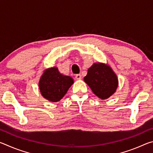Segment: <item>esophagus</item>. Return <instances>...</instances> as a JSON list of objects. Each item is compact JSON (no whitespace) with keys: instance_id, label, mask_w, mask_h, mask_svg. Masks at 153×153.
I'll use <instances>...</instances> for the list:
<instances>
[{"instance_id":"1","label":"esophagus","mask_w":153,"mask_h":153,"mask_svg":"<svg viewBox=\"0 0 153 153\" xmlns=\"http://www.w3.org/2000/svg\"><path fill=\"white\" fill-rule=\"evenodd\" d=\"M76 79L77 80L82 79V76L80 74H77L76 75Z\"/></svg>"}]
</instances>
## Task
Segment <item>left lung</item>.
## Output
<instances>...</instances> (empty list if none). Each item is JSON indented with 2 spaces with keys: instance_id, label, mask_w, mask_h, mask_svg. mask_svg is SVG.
Instances as JSON below:
<instances>
[{
  "instance_id": "obj_1",
  "label": "left lung",
  "mask_w": 153,
  "mask_h": 153,
  "mask_svg": "<svg viewBox=\"0 0 153 153\" xmlns=\"http://www.w3.org/2000/svg\"><path fill=\"white\" fill-rule=\"evenodd\" d=\"M84 82L92 92L102 100L111 97L116 92L119 81L117 76L108 64L94 63L88 69Z\"/></svg>"
}]
</instances>
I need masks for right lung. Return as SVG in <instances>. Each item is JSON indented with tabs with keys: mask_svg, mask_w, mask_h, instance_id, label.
<instances>
[{
	"mask_svg": "<svg viewBox=\"0 0 153 153\" xmlns=\"http://www.w3.org/2000/svg\"><path fill=\"white\" fill-rule=\"evenodd\" d=\"M74 84V79L65 76L59 71L56 67H51L43 71L38 86L41 95L51 102L61 100Z\"/></svg>",
	"mask_w": 153,
	"mask_h": 153,
	"instance_id": "add662e5",
	"label": "right lung"
}]
</instances>
